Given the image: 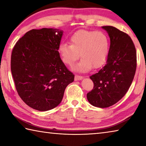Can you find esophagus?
Listing matches in <instances>:
<instances>
[{"label":"esophagus","instance_id":"1","mask_svg":"<svg viewBox=\"0 0 146 146\" xmlns=\"http://www.w3.org/2000/svg\"><path fill=\"white\" fill-rule=\"evenodd\" d=\"M82 79H83V76H79L77 75H76L75 76V81L80 80H82Z\"/></svg>","mask_w":146,"mask_h":146}]
</instances>
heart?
Returning <instances> with one entry per match:
<instances>
[{
  "label": "heart",
  "mask_w": 146,
  "mask_h": 146,
  "mask_svg": "<svg viewBox=\"0 0 146 146\" xmlns=\"http://www.w3.org/2000/svg\"><path fill=\"white\" fill-rule=\"evenodd\" d=\"M110 40L107 35L100 31L80 30L70 38V44L62 43L58 53L62 60L71 66L80 56L81 60L73 67L78 72H87L92 67H100L107 60ZM80 55H79V53Z\"/></svg>",
  "instance_id": "obj_1"
}]
</instances>
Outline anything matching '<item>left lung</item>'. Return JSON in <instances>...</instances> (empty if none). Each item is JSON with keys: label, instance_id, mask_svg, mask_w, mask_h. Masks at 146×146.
I'll use <instances>...</instances> for the list:
<instances>
[{"label": "left lung", "instance_id": "obj_1", "mask_svg": "<svg viewBox=\"0 0 146 146\" xmlns=\"http://www.w3.org/2000/svg\"><path fill=\"white\" fill-rule=\"evenodd\" d=\"M102 28L110 36V50L105 65L90 77L94 87L87 98L93 106L104 108L118 102L129 90L137 68V53L127 34L113 26Z\"/></svg>", "mask_w": 146, "mask_h": 146}]
</instances>
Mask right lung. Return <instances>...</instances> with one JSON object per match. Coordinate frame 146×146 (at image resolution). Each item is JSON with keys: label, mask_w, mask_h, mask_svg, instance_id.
<instances>
[{"label": "right lung", "mask_w": 146, "mask_h": 146, "mask_svg": "<svg viewBox=\"0 0 146 146\" xmlns=\"http://www.w3.org/2000/svg\"><path fill=\"white\" fill-rule=\"evenodd\" d=\"M63 31L54 28L31 29L12 51L11 71L17 92L31 108L46 111L56 107L75 75L58 53Z\"/></svg>", "instance_id": "right-lung-1"}]
</instances>
